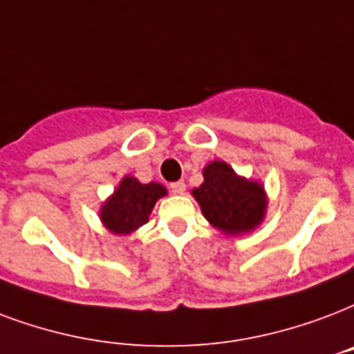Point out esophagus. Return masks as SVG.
I'll list each match as a JSON object with an SVG mask.
<instances>
[{"label": "esophagus", "mask_w": 354, "mask_h": 354, "mask_svg": "<svg viewBox=\"0 0 354 354\" xmlns=\"http://www.w3.org/2000/svg\"><path fill=\"white\" fill-rule=\"evenodd\" d=\"M171 189L174 195H183V193H185V183L174 182V183H171Z\"/></svg>", "instance_id": "obj_1"}]
</instances>
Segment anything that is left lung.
<instances>
[{"label":"left lung","instance_id":"8db88e82","mask_svg":"<svg viewBox=\"0 0 354 354\" xmlns=\"http://www.w3.org/2000/svg\"><path fill=\"white\" fill-rule=\"evenodd\" d=\"M204 182L191 193L217 230L237 236L252 232L266 217L267 195L260 182L237 176L225 161L204 167Z\"/></svg>","mask_w":354,"mask_h":354}]
</instances>
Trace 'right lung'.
<instances>
[{"mask_svg": "<svg viewBox=\"0 0 354 354\" xmlns=\"http://www.w3.org/2000/svg\"><path fill=\"white\" fill-rule=\"evenodd\" d=\"M165 195L167 189L161 183H141L137 178L124 176L115 193L104 202L100 219L109 232L126 236L147 225L156 202Z\"/></svg>", "mask_w": 354, "mask_h": 354, "instance_id": "right-lung-1", "label": "right lung"}]
</instances>
